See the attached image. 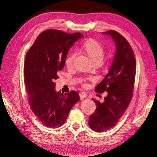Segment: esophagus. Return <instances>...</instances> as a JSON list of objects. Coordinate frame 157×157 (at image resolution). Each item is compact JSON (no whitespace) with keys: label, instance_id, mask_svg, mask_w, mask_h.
<instances>
[{"label":"esophagus","instance_id":"obj_1","mask_svg":"<svg viewBox=\"0 0 157 157\" xmlns=\"http://www.w3.org/2000/svg\"><path fill=\"white\" fill-rule=\"evenodd\" d=\"M79 96H80V100H82V99H84V98H86V95L84 94H79Z\"/></svg>","mask_w":157,"mask_h":157}]
</instances>
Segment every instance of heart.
<instances>
[{
	"mask_svg": "<svg viewBox=\"0 0 157 157\" xmlns=\"http://www.w3.org/2000/svg\"><path fill=\"white\" fill-rule=\"evenodd\" d=\"M82 49L88 55L95 64L100 65L105 57V50L102 45L96 40L90 39L85 42ZM75 54L71 53L65 58V63L67 67L70 68L73 65V61L75 58Z\"/></svg>",
	"mask_w": 157,
	"mask_h": 157,
	"instance_id": "obj_1",
	"label": "heart"
}]
</instances>
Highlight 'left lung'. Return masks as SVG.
Here are the masks:
<instances>
[{"label": "left lung", "instance_id": "left-lung-1", "mask_svg": "<svg viewBox=\"0 0 157 157\" xmlns=\"http://www.w3.org/2000/svg\"><path fill=\"white\" fill-rule=\"evenodd\" d=\"M103 34L112 38L116 53L108 73L95 88L99 93L107 92V96L103 103L92 99L97 108L89 117L88 124L98 132L115 126L126 111L132 98L136 71L134 52L125 38L113 30Z\"/></svg>", "mask_w": 157, "mask_h": 157}]
</instances>
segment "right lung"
Segmentation results:
<instances>
[{
	"mask_svg": "<svg viewBox=\"0 0 157 157\" xmlns=\"http://www.w3.org/2000/svg\"><path fill=\"white\" fill-rule=\"evenodd\" d=\"M83 37L59 30L42 32L27 52L24 64L25 84L29 103L42 124L59 128L65 122L72 107L80 99L78 93H61L56 90L54 80L65 66L68 52Z\"/></svg>",
	"mask_w": 157,
	"mask_h": 157,
	"instance_id": "1",
	"label": "right lung"
}]
</instances>
